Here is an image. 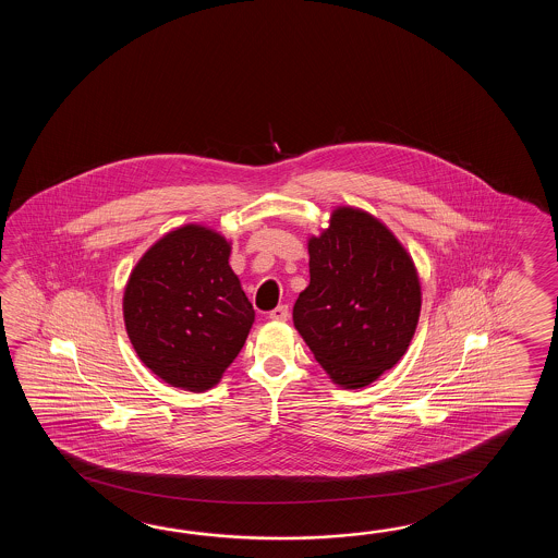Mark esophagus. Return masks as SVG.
<instances>
[{"instance_id": "obj_1", "label": "esophagus", "mask_w": 558, "mask_h": 558, "mask_svg": "<svg viewBox=\"0 0 558 558\" xmlns=\"http://www.w3.org/2000/svg\"><path fill=\"white\" fill-rule=\"evenodd\" d=\"M269 319L271 320H287L289 319V307L287 305H279L269 313Z\"/></svg>"}]
</instances>
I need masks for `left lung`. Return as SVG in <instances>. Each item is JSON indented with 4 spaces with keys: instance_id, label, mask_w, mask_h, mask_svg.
<instances>
[{
    "instance_id": "1",
    "label": "left lung",
    "mask_w": 558,
    "mask_h": 558,
    "mask_svg": "<svg viewBox=\"0 0 558 558\" xmlns=\"http://www.w3.org/2000/svg\"><path fill=\"white\" fill-rule=\"evenodd\" d=\"M307 247L311 281L293 307L295 329L335 385L367 387L415 335V263L389 227L356 207H337Z\"/></svg>"
}]
</instances>
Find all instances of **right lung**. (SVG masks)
Masks as SVG:
<instances>
[{
	"label": "right lung",
	"instance_id": "add662e5",
	"mask_svg": "<svg viewBox=\"0 0 558 558\" xmlns=\"http://www.w3.org/2000/svg\"><path fill=\"white\" fill-rule=\"evenodd\" d=\"M209 227H178L145 251L123 293V320L143 365L171 387H215L250 335L255 311Z\"/></svg>",
	"mask_w": 558,
	"mask_h": 558
}]
</instances>
